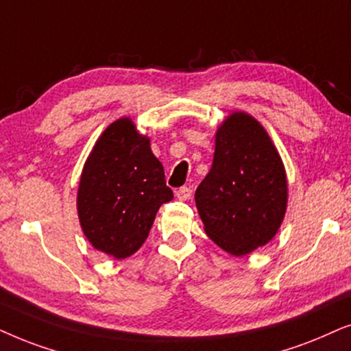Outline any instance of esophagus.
<instances>
[{
    "label": "esophagus",
    "instance_id": "34e87169",
    "mask_svg": "<svg viewBox=\"0 0 351 351\" xmlns=\"http://www.w3.org/2000/svg\"><path fill=\"white\" fill-rule=\"evenodd\" d=\"M191 194H193V191H191L189 188H180L175 193L176 199H178V200H188L191 197Z\"/></svg>",
    "mask_w": 351,
    "mask_h": 351
}]
</instances>
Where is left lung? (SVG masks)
<instances>
[{
  "mask_svg": "<svg viewBox=\"0 0 351 351\" xmlns=\"http://www.w3.org/2000/svg\"><path fill=\"white\" fill-rule=\"evenodd\" d=\"M287 195L286 168L268 132L247 112H231L217 130L212 168L195 191L207 236L228 254H250L276 236Z\"/></svg>",
  "mask_w": 351,
  "mask_h": 351,
  "instance_id": "left-lung-1",
  "label": "left lung"
}]
</instances>
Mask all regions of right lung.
<instances>
[{"label":"right lung","instance_id":"add662e5","mask_svg":"<svg viewBox=\"0 0 351 351\" xmlns=\"http://www.w3.org/2000/svg\"><path fill=\"white\" fill-rule=\"evenodd\" d=\"M173 199L151 139L130 117L112 121L83 165L77 212L88 242L123 260L147 239L162 204Z\"/></svg>","mask_w":351,"mask_h":351}]
</instances>
